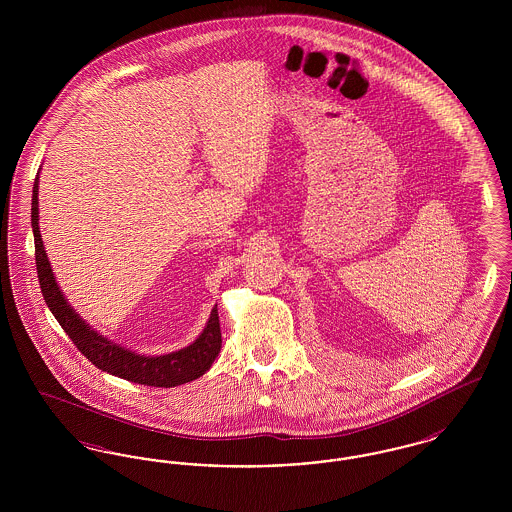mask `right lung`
<instances>
[{
	"mask_svg": "<svg viewBox=\"0 0 512 512\" xmlns=\"http://www.w3.org/2000/svg\"><path fill=\"white\" fill-rule=\"evenodd\" d=\"M38 180H40V172L36 174L34 190H32V232H34V245H36L38 280H40L42 295L48 303L49 311L53 313V317L57 318L61 328L69 334L78 351L103 372H109L113 376H119L134 384H144L153 388H174L203 376L219 357L220 345H222L217 305L213 307L211 317L194 343L157 357L140 355L115 341L107 340L74 311L69 301L65 299V293L59 290V284L53 276L44 242H42V234L38 226V220H40L38 219L40 217L38 215Z\"/></svg>",
	"mask_w": 512,
	"mask_h": 512,
	"instance_id": "1",
	"label": "right lung"
}]
</instances>
